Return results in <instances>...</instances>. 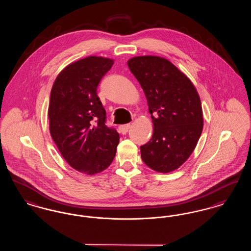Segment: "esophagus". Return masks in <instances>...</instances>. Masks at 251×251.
Instances as JSON below:
<instances>
[{
	"label": "esophagus",
	"mask_w": 251,
	"mask_h": 251,
	"mask_svg": "<svg viewBox=\"0 0 251 251\" xmlns=\"http://www.w3.org/2000/svg\"><path fill=\"white\" fill-rule=\"evenodd\" d=\"M131 128V124L129 123V124H125V125H121L119 127V129H120V131L121 133H126V132H128L129 131V129Z\"/></svg>",
	"instance_id": "obj_1"
}]
</instances>
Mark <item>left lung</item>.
I'll use <instances>...</instances> for the list:
<instances>
[{
    "instance_id": "obj_1",
    "label": "left lung",
    "mask_w": 251,
    "mask_h": 251,
    "mask_svg": "<svg viewBox=\"0 0 251 251\" xmlns=\"http://www.w3.org/2000/svg\"><path fill=\"white\" fill-rule=\"evenodd\" d=\"M146 96L153 123L140 147L144 163L161 173L179 168L194 151L203 129L201 98L191 80L170 61L154 55L128 60Z\"/></svg>"
}]
</instances>
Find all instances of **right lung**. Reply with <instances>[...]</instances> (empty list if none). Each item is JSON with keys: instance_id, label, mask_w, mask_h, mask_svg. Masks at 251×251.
Masks as SVG:
<instances>
[{"instance_id": "add662e5", "label": "right lung", "mask_w": 251, "mask_h": 251, "mask_svg": "<svg viewBox=\"0 0 251 251\" xmlns=\"http://www.w3.org/2000/svg\"><path fill=\"white\" fill-rule=\"evenodd\" d=\"M114 60L87 56L68 65L50 91V132L61 155L75 170L94 175L113 162L120 134L105 125L97 87Z\"/></svg>"}]
</instances>
